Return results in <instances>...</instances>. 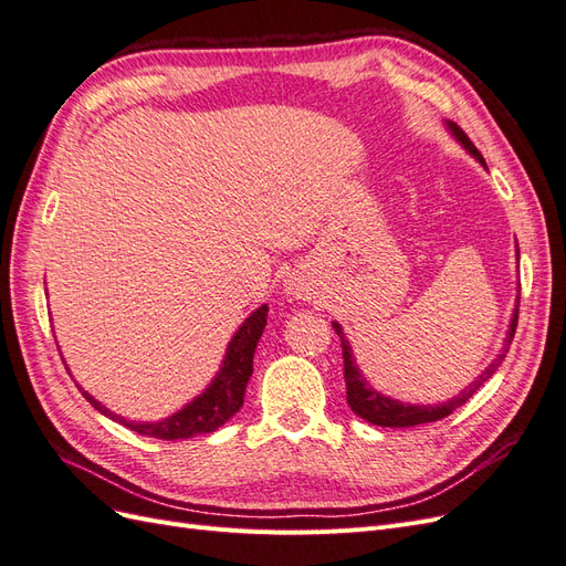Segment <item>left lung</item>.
Masks as SVG:
<instances>
[{
  "instance_id": "obj_1",
  "label": "left lung",
  "mask_w": 566,
  "mask_h": 566,
  "mask_svg": "<svg viewBox=\"0 0 566 566\" xmlns=\"http://www.w3.org/2000/svg\"><path fill=\"white\" fill-rule=\"evenodd\" d=\"M447 129L451 132L453 139L470 153V156H472L474 160H479V163H482V165L486 167V163H484V158H482V153H479V150L474 148V144L468 139L465 132H462L455 123H451V119H447ZM517 256H520V250H517ZM517 304H520V300H517ZM517 316H520V310H515V314H512V318H510V328H507V337H505V345H503L501 354L495 356L493 361L482 370V375H476V380H472L465 389H462V391L458 394V397H453V399H449V401H443V403H427V406L403 403V401L391 399V397H387V394L375 389V387L364 378L361 368H358L356 356H354V352H352V345H349V339H347L345 331H342V325H339L337 321H333V328H335V333L339 335V342H342V358H345L347 403L352 406V410H354V413H356L358 418H364V420H368V422H373V424H380V427H413V424L434 422V420H441V418L451 416L455 408H460L462 403L470 401L472 394H474L479 387H482L495 370H499V366L503 364V358H505V354H507V349H510V342H512V337H515Z\"/></svg>"
}]
</instances>
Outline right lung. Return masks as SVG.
<instances>
[{
    "label": "right lung",
    "mask_w": 566,
    "mask_h": 566,
    "mask_svg": "<svg viewBox=\"0 0 566 566\" xmlns=\"http://www.w3.org/2000/svg\"><path fill=\"white\" fill-rule=\"evenodd\" d=\"M266 314L269 306L262 304L260 310H254L245 321L241 328L235 331V335L231 337L224 361H221L214 380L205 387L202 394H198L196 399L188 401L181 410L172 413L165 420L158 422H136V420H127L123 416L113 413L111 408H106L101 401H96L90 391H82V397L87 399L98 413H104L106 418L129 427V430L139 432L144 437H153V439H188V437H198V434H210L214 432L217 427L224 424L229 418H233L238 410L243 406V397H245V387L252 375V358H254V349L256 342H260L264 325H266Z\"/></svg>",
    "instance_id": "1"
}]
</instances>
